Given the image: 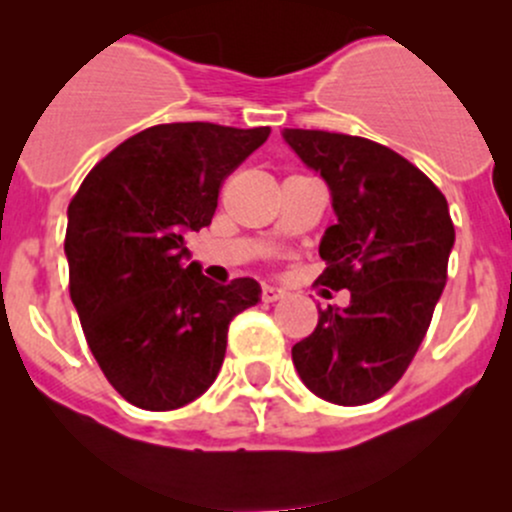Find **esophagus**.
<instances>
[{
  "mask_svg": "<svg viewBox=\"0 0 512 512\" xmlns=\"http://www.w3.org/2000/svg\"><path fill=\"white\" fill-rule=\"evenodd\" d=\"M285 289H282V287H275V285H265V287H262V294H260V297H262V302H277V299H282V297H285Z\"/></svg>",
  "mask_w": 512,
  "mask_h": 512,
  "instance_id": "1",
  "label": "esophagus"
}]
</instances>
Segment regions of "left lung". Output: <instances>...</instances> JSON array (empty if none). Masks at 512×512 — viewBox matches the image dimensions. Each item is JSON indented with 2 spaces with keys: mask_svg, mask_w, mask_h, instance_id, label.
<instances>
[{
  "mask_svg": "<svg viewBox=\"0 0 512 512\" xmlns=\"http://www.w3.org/2000/svg\"><path fill=\"white\" fill-rule=\"evenodd\" d=\"M285 141L329 185L337 225L319 242L329 289L347 307L319 309L314 332L292 347L299 379L319 399L361 406L404 376L446 287L453 230L441 190L381 143L285 128Z\"/></svg>",
  "mask_w": 512,
  "mask_h": 512,
  "instance_id": "1",
  "label": "left lung"
}]
</instances>
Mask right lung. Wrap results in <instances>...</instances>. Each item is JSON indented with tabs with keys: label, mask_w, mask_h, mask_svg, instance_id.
Listing matches in <instances>:
<instances>
[{
	"label": "right lung",
	"mask_w": 512,
	"mask_h": 512,
	"mask_svg": "<svg viewBox=\"0 0 512 512\" xmlns=\"http://www.w3.org/2000/svg\"><path fill=\"white\" fill-rule=\"evenodd\" d=\"M267 136V126L160 123L98 160L71 198V302L108 384L138 409L205 394L232 317L260 299L250 277L208 280L185 235L210 225L223 180Z\"/></svg>",
	"instance_id": "right-lung-1"
}]
</instances>
